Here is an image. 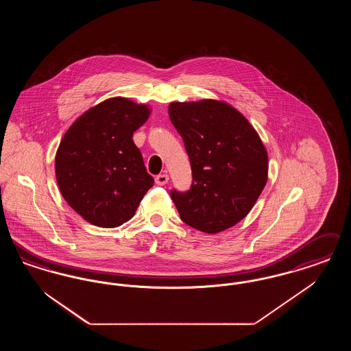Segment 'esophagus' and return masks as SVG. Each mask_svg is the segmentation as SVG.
Returning <instances> with one entry per match:
<instances>
[{"mask_svg":"<svg viewBox=\"0 0 351 351\" xmlns=\"http://www.w3.org/2000/svg\"><path fill=\"white\" fill-rule=\"evenodd\" d=\"M168 175L167 173H160V175H158L156 178H155V183L158 184V185H165V184L168 183Z\"/></svg>","mask_w":351,"mask_h":351,"instance_id":"1","label":"esophagus"}]
</instances>
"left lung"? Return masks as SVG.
Listing matches in <instances>:
<instances>
[{
    "mask_svg": "<svg viewBox=\"0 0 351 351\" xmlns=\"http://www.w3.org/2000/svg\"><path fill=\"white\" fill-rule=\"evenodd\" d=\"M168 113L192 169L191 188L169 193L182 221L204 233L232 228L247 216L267 182V151L259 135L221 101L172 102Z\"/></svg>",
    "mask_w": 351,
    "mask_h": 351,
    "instance_id": "8db88e82",
    "label": "left lung"
}]
</instances>
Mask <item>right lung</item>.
Here are the masks:
<instances>
[{
  "mask_svg": "<svg viewBox=\"0 0 351 351\" xmlns=\"http://www.w3.org/2000/svg\"><path fill=\"white\" fill-rule=\"evenodd\" d=\"M149 116L146 105L114 97L85 112L64 134L55 158L58 185L68 205L92 225L128 222L154 185L133 141Z\"/></svg>",
  "mask_w": 351,
  "mask_h": 351,
  "instance_id": "right-lung-1",
  "label": "right lung"
}]
</instances>
